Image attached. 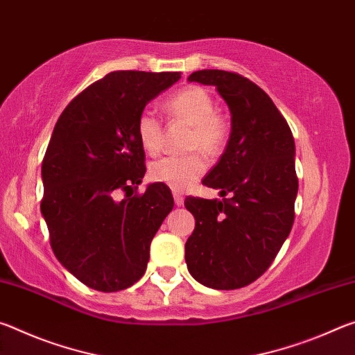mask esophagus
Wrapping results in <instances>:
<instances>
[{"mask_svg":"<svg viewBox=\"0 0 355 355\" xmlns=\"http://www.w3.org/2000/svg\"><path fill=\"white\" fill-rule=\"evenodd\" d=\"M173 200H175V205H177V207H182L183 203H184L183 196L180 194V192H173Z\"/></svg>","mask_w":355,"mask_h":355,"instance_id":"obj_1","label":"esophagus"}]
</instances>
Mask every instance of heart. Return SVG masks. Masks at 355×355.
<instances>
[{"instance_id": "heart-1", "label": "heart", "mask_w": 355, "mask_h": 355, "mask_svg": "<svg viewBox=\"0 0 355 355\" xmlns=\"http://www.w3.org/2000/svg\"><path fill=\"white\" fill-rule=\"evenodd\" d=\"M166 112L173 120L191 125L188 150H202L208 156H218L224 150L230 127L227 119L214 111V98L207 89L188 86L166 100ZM137 137L147 153L156 155L163 147V122L153 110H144L137 117ZM202 152L182 156H164L150 166V178L182 192L194 184L207 171Z\"/></svg>"}]
</instances>
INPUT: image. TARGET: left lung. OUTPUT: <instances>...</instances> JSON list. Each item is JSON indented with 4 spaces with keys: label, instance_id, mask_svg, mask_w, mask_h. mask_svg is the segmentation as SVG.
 Masks as SVG:
<instances>
[{
    "label": "left lung",
    "instance_id": "obj_1",
    "mask_svg": "<svg viewBox=\"0 0 355 355\" xmlns=\"http://www.w3.org/2000/svg\"><path fill=\"white\" fill-rule=\"evenodd\" d=\"M188 80L218 89L232 112V133L202 180L224 199L184 200L196 218L184 260L202 285L236 290L264 274L291 232L299 186L293 133L269 95L248 78L199 70Z\"/></svg>",
    "mask_w": 355,
    "mask_h": 355
}]
</instances>
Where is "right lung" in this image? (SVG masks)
<instances>
[{"instance_id": "right-lung-1", "label": "right lung", "mask_w": 355, "mask_h": 355, "mask_svg": "<svg viewBox=\"0 0 355 355\" xmlns=\"http://www.w3.org/2000/svg\"><path fill=\"white\" fill-rule=\"evenodd\" d=\"M180 71H111L65 106L42 161L44 214L62 266L89 288L112 293L147 269L150 243L172 211L163 184L135 192L146 173L141 111ZM120 190L125 199H115Z\"/></svg>"}]
</instances>
